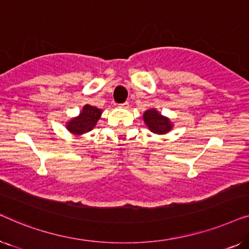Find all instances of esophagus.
Returning a JSON list of instances; mask_svg holds the SVG:
<instances>
[{"label": "esophagus", "instance_id": "1", "mask_svg": "<svg viewBox=\"0 0 249 249\" xmlns=\"http://www.w3.org/2000/svg\"><path fill=\"white\" fill-rule=\"evenodd\" d=\"M120 107H122V108H128V107H129V103H128V102H124V103L120 104Z\"/></svg>", "mask_w": 249, "mask_h": 249}]
</instances>
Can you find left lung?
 <instances>
[{
    "mask_svg": "<svg viewBox=\"0 0 249 249\" xmlns=\"http://www.w3.org/2000/svg\"><path fill=\"white\" fill-rule=\"evenodd\" d=\"M144 121L146 125L149 128V130L154 132V134H166L172 128V124L169 119L163 117L154 108L145 112Z\"/></svg>",
    "mask_w": 249,
    "mask_h": 249,
    "instance_id": "obj_1",
    "label": "left lung"
}]
</instances>
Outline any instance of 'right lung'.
<instances>
[{
  "mask_svg": "<svg viewBox=\"0 0 249 249\" xmlns=\"http://www.w3.org/2000/svg\"><path fill=\"white\" fill-rule=\"evenodd\" d=\"M102 111L100 108L90 107V105H85L83 111L79 117L74 118L68 124L67 128L74 135H81L85 132L90 131L97 124L98 119L101 118Z\"/></svg>",
  "mask_w": 249,
  "mask_h": 249,
  "instance_id": "right-lung-1",
  "label": "right lung"
}]
</instances>
